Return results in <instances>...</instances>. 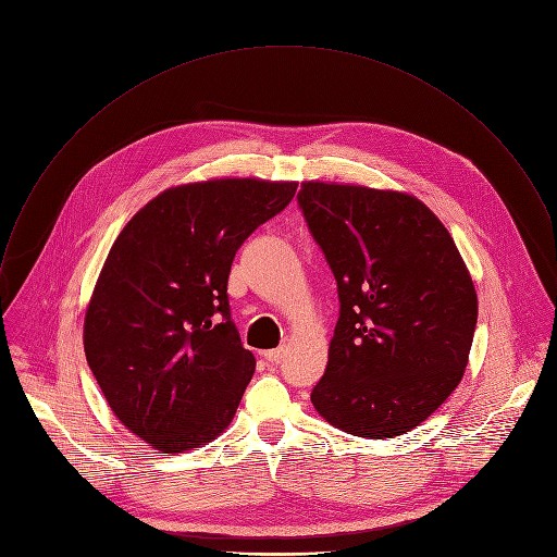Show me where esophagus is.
I'll return each mask as SVG.
<instances>
[{
    "instance_id": "1",
    "label": "esophagus",
    "mask_w": 557,
    "mask_h": 557,
    "mask_svg": "<svg viewBox=\"0 0 557 557\" xmlns=\"http://www.w3.org/2000/svg\"><path fill=\"white\" fill-rule=\"evenodd\" d=\"M263 358L272 364H278L283 358H285V347H278V349H272V351H265Z\"/></svg>"
}]
</instances>
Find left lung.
I'll return each mask as SVG.
<instances>
[{"instance_id": "obj_1", "label": "left lung", "mask_w": 557, "mask_h": 557, "mask_svg": "<svg viewBox=\"0 0 557 557\" xmlns=\"http://www.w3.org/2000/svg\"><path fill=\"white\" fill-rule=\"evenodd\" d=\"M296 199L341 300L311 404L354 436H399L453 395L468 367L479 302L466 263L410 195L305 182Z\"/></svg>"}]
</instances>
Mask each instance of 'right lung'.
I'll use <instances>...</instances> for the list:
<instances>
[{"instance_id":"add662e5","label":"right lung","mask_w":557,"mask_h":557,"mask_svg":"<svg viewBox=\"0 0 557 557\" xmlns=\"http://www.w3.org/2000/svg\"><path fill=\"white\" fill-rule=\"evenodd\" d=\"M294 182L212 180L169 188L123 228L85 313L87 364L114 414L164 455L224 430L252 380L228 302L244 242Z\"/></svg>"}]
</instances>
